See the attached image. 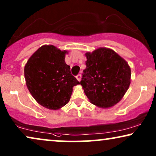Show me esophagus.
Masks as SVG:
<instances>
[{
	"label": "esophagus",
	"mask_w": 156,
	"mask_h": 156,
	"mask_svg": "<svg viewBox=\"0 0 156 156\" xmlns=\"http://www.w3.org/2000/svg\"><path fill=\"white\" fill-rule=\"evenodd\" d=\"M76 78L78 79V81H80V80H81V74H78L76 76Z\"/></svg>",
	"instance_id": "1"
}]
</instances>
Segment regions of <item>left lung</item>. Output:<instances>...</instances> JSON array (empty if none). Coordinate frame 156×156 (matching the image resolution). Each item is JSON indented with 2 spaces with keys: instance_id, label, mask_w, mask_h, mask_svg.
Listing matches in <instances>:
<instances>
[{
  "instance_id": "8db88e82",
  "label": "left lung",
  "mask_w": 156,
  "mask_h": 156,
  "mask_svg": "<svg viewBox=\"0 0 156 156\" xmlns=\"http://www.w3.org/2000/svg\"><path fill=\"white\" fill-rule=\"evenodd\" d=\"M86 68L80 80L93 104L110 108L119 102L130 83V68L113 50L100 48L86 54Z\"/></svg>"
}]
</instances>
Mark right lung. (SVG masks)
<instances>
[{
	"instance_id": "obj_1",
	"label": "right lung",
	"mask_w": 156,
	"mask_h": 156,
	"mask_svg": "<svg viewBox=\"0 0 156 156\" xmlns=\"http://www.w3.org/2000/svg\"><path fill=\"white\" fill-rule=\"evenodd\" d=\"M67 51L43 45L33 54L24 68L26 86L39 104L57 110L67 104L73 87L80 82L65 62Z\"/></svg>"
}]
</instances>
